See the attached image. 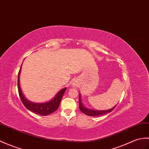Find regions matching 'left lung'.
<instances>
[{
    "label": "left lung",
    "mask_w": 149,
    "mask_h": 149,
    "mask_svg": "<svg viewBox=\"0 0 149 149\" xmlns=\"http://www.w3.org/2000/svg\"><path fill=\"white\" fill-rule=\"evenodd\" d=\"M79 109H80V110L82 113H84L89 116L96 117V116L103 115V114H105V113L112 112V110L115 109V107H116V106H115V107H113V108L110 109L109 110H96L89 109L86 108V107H84V105H82L80 94H79Z\"/></svg>",
    "instance_id": "1"
}]
</instances>
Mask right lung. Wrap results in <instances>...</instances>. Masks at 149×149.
<instances>
[{
    "label": "right lung",
    "instance_id": "obj_1",
    "mask_svg": "<svg viewBox=\"0 0 149 149\" xmlns=\"http://www.w3.org/2000/svg\"><path fill=\"white\" fill-rule=\"evenodd\" d=\"M21 68H22V66L20 67L19 73L18 75V89L20 99L22 100L24 106H25L28 110H29L30 111H32L37 114H39V115L40 116L49 115V114L56 111L58 109L59 105H60L61 100L62 97H63L64 93L66 91L67 88H65L61 89L60 91H58L57 93V94L55 95V96L53 99L47 102L33 103L32 102H30L25 98V97L24 96L23 94L22 93V89H21L19 84V75L21 72Z\"/></svg>",
    "mask_w": 149,
    "mask_h": 149
}]
</instances>
